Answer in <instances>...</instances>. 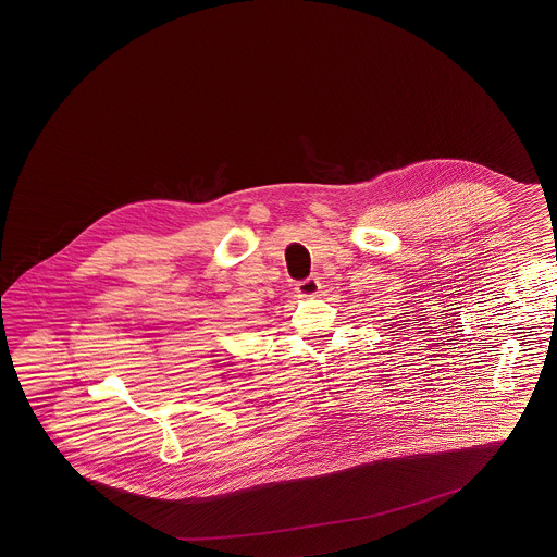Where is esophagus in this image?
Instances as JSON below:
<instances>
[{"mask_svg": "<svg viewBox=\"0 0 557 557\" xmlns=\"http://www.w3.org/2000/svg\"><path fill=\"white\" fill-rule=\"evenodd\" d=\"M319 288H321V286H319L318 277H307V280H302V282H298L294 290L298 292V296H315Z\"/></svg>", "mask_w": 557, "mask_h": 557, "instance_id": "34e87169", "label": "esophagus"}]
</instances>
